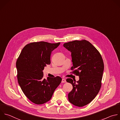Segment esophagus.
<instances>
[{
	"instance_id": "34e87169",
	"label": "esophagus",
	"mask_w": 120,
	"mask_h": 120,
	"mask_svg": "<svg viewBox=\"0 0 120 120\" xmlns=\"http://www.w3.org/2000/svg\"><path fill=\"white\" fill-rule=\"evenodd\" d=\"M66 82V80H65V79H62V83H65V82Z\"/></svg>"
}]
</instances>
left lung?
I'll return each instance as SVG.
<instances>
[{
    "mask_svg": "<svg viewBox=\"0 0 120 120\" xmlns=\"http://www.w3.org/2000/svg\"><path fill=\"white\" fill-rule=\"evenodd\" d=\"M63 46L71 52L72 72L79 77L77 82L66 79L73 87L68 100L75 106L82 107L90 103L100 90L104 69L103 59L96 48L86 40L70 41Z\"/></svg>",
    "mask_w": 120,
    "mask_h": 120,
    "instance_id": "1",
    "label": "left lung"
}]
</instances>
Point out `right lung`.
<instances>
[{"instance_id":"add662e5","label":"right lung","mask_w":120,"mask_h":120,"mask_svg":"<svg viewBox=\"0 0 120 120\" xmlns=\"http://www.w3.org/2000/svg\"><path fill=\"white\" fill-rule=\"evenodd\" d=\"M60 44L44 41L29 43L23 48L17 60L18 83L26 97L35 104L49 101L62 81L59 76L44 79L43 72L51 63L52 51Z\"/></svg>"}]
</instances>
